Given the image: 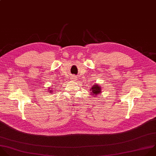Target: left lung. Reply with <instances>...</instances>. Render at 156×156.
Listing matches in <instances>:
<instances>
[{
	"instance_id": "left-lung-1",
	"label": "left lung",
	"mask_w": 156,
	"mask_h": 156,
	"mask_svg": "<svg viewBox=\"0 0 156 156\" xmlns=\"http://www.w3.org/2000/svg\"><path fill=\"white\" fill-rule=\"evenodd\" d=\"M102 88H101V87L98 85V84L97 83H95V85H93L90 90L91 91V95H93V97H96L97 95H99L100 94H101V92H102Z\"/></svg>"
}]
</instances>
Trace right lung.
Masks as SVG:
<instances>
[{
    "instance_id": "add662e5",
    "label": "right lung",
    "mask_w": 156,
    "mask_h": 156,
    "mask_svg": "<svg viewBox=\"0 0 156 156\" xmlns=\"http://www.w3.org/2000/svg\"><path fill=\"white\" fill-rule=\"evenodd\" d=\"M53 88H53L52 87H49L48 91H49V93H53V92H54V91L53 90ZM51 94H52V93H51Z\"/></svg>"
}]
</instances>
